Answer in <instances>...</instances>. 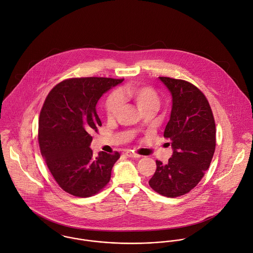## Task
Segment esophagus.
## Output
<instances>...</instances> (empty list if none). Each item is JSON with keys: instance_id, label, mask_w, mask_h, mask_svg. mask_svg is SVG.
Wrapping results in <instances>:
<instances>
[{"instance_id": "1", "label": "esophagus", "mask_w": 253, "mask_h": 253, "mask_svg": "<svg viewBox=\"0 0 253 253\" xmlns=\"http://www.w3.org/2000/svg\"><path fill=\"white\" fill-rule=\"evenodd\" d=\"M125 155H126L127 157H129V158H132V159H139V158H141L140 155H138V154H136V153H133V152H126Z\"/></svg>"}]
</instances>
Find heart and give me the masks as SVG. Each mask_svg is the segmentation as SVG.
I'll list each match as a JSON object with an SVG mask.
<instances>
[{"label": "heart", "instance_id": "heart-1", "mask_svg": "<svg viewBox=\"0 0 253 253\" xmlns=\"http://www.w3.org/2000/svg\"><path fill=\"white\" fill-rule=\"evenodd\" d=\"M132 100L141 113L156 112L161 104L159 93L151 86L128 85L119 95L110 94L105 101V111L108 119H113L121 108V100Z\"/></svg>", "mask_w": 253, "mask_h": 253}]
</instances>
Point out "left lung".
Here are the masks:
<instances>
[{
	"label": "left lung",
	"instance_id": "8db88e82",
	"mask_svg": "<svg viewBox=\"0 0 253 253\" xmlns=\"http://www.w3.org/2000/svg\"><path fill=\"white\" fill-rule=\"evenodd\" d=\"M172 97L169 121L164 136L170 140L172 156L167 165L157 161L149 181L159 194L174 198L193 189L209 169L216 148V125L210 104L194 84L168 77L159 78Z\"/></svg>",
	"mask_w": 253,
	"mask_h": 253
}]
</instances>
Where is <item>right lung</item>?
Returning a JSON list of instances; mask_svg holds the SVG:
<instances>
[{
	"label": "right lung",
	"instance_id": "add662e5",
	"mask_svg": "<svg viewBox=\"0 0 253 253\" xmlns=\"http://www.w3.org/2000/svg\"><path fill=\"white\" fill-rule=\"evenodd\" d=\"M124 79L74 78L61 82L47 95L39 116L38 142L45 163L59 186L77 197H89L110 180L119 153L89 148L101 121L96 103Z\"/></svg>",
	"mask_w": 253,
	"mask_h": 253
}]
</instances>
